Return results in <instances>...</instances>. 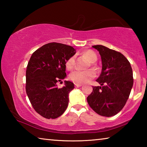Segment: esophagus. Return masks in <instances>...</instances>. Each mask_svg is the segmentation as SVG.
Listing matches in <instances>:
<instances>
[{
  "label": "esophagus",
  "instance_id": "esophagus-1",
  "mask_svg": "<svg viewBox=\"0 0 147 147\" xmlns=\"http://www.w3.org/2000/svg\"><path fill=\"white\" fill-rule=\"evenodd\" d=\"M82 86V84H75V86L76 87H81Z\"/></svg>",
  "mask_w": 147,
  "mask_h": 147
}]
</instances>
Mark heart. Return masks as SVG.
Here are the masks:
<instances>
[{
  "instance_id": "obj_1",
  "label": "heart",
  "mask_w": 147,
  "mask_h": 147,
  "mask_svg": "<svg viewBox=\"0 0 147 147\" xmlns=\"http://www.w3.org/2000/svg\"><path fill=\"white\" fill-rule=\"evenodd\" d=\"M83 55L86 56L88 58L89 61L93 63L96 60V54L93 51L89 50V51H85L83 53ZM75 65V57L74 56L70 57V58L67 59L65 61V67L67 70L70 71L72 70ZM95 72L92 69L87 71H79L76 70L69 74V78L72 82L76 84H85L88 82L95 77Z\"/></svg>"
}]
</instances>
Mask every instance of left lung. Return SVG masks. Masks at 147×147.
Listing matches in <instances>:
<instances>
[{"label": "left lung", "mask_w": 147, "mask_h": 147, "mask_svg": "<svg viewBox=\"0 0 147 147\" xmlns=\"http://www.w3.org/2000/svg\"><path fill=\"white\" fill-rule=\"evenodd\" d=\"M101 56L102 69L87 98L94 111L104 117L118 113L126 104L132 88L134 78L130 62L123 54L103 45H94Z\"/></svg>", "instance_id": "obj_1"}]
</instances>
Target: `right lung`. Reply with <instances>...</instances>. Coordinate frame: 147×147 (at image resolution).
<instances>
[{"mask_svg": "<svg viewBox=\"0 0 147 147\" xmlns=\"http://www.w3.org/2000/svg\"><path fill=\"white\" fill-rule=\"evenodd\" d=\"M75 53L73 47L53 42L44 45L30 57L26 67V92L35 111L45 118H58L67 108L74 84L65 81L62 88L56 84L67 76L65 61Z\"/></svg>", "mask_w": 147, "mask_h": 147, "instance_id": "obj_1", "label": "right lung"}]
</instances>
